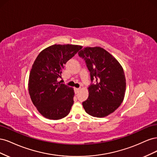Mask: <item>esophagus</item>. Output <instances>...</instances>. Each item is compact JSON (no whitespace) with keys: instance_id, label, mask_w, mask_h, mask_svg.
Returning <instances> with one entry per match:
<instances>
[{"instance_id":"34e87169","label":"esophagus","mask_w":157,"mask_h":157,"mask_svg":"<svg viewBox=\"0 0 157 157\" xmlns=\"http://www.w3.org/2000/svg\"><path fill=\"white\" fill-rule=\"evenodd\" d=\"M80 89V88H75V93L77 94V93L79 92Z\"/></svg>"}]
</instances>
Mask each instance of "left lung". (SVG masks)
I'll use <instances>...</instances> for the list:
<instances>
[{"label": "left lung", "mask_w": 157, "mask_h": 157, "mask_svg": "<svg viewBox=\"0 0 157 157\" xmlns=\"http://www.w3.org/2000/svg\"><path fill=\"white\" fill-rule=\"evenodd\" d=\"M90 71L89 96L82 102L85 111L95 117H105L121 105L126 92L122 66L101 47H86L78 52ZM95 82L93 83V81Z\"/></svg>", "instance_id": "1"}]
</instances>
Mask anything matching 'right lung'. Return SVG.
<instances>
[{
    "label": "right lung",
    "mask_w": 157,
    "mask_h": 157,
    "mask_svg": "<svg viewBox=\"0 0 157 157\" xmlns=\"http://www.w3.org/2000/svg\"><path fill=\"white\" fill-rule=\"evenodd\" d=\"M82 46L54 44L42 50L29 74V93L33 103L45 118L59 120L67 116L74 103V90L58 81L64 65Z\"/></svg>",
    "instance_id": "right-lung-1"
}]
</instances>
